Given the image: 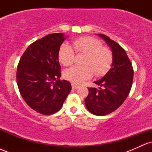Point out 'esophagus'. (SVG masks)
<instances>
[{
	"label": "esophagus",
	"mask_w": 152,
	"mask_h": 152,
	"mask_svg": "<svg viewBox=\"0 0 152 152\" xmlns=\"http://www.w3.org/2000/svg\"><path fill=\"white\" fill-rule=\"evenodd\" d=\"M71 86H72V89H76V88H78V87H79L78 85L74 84V83H72V84H71Z\"/></svg>",
	"instance_id": "1"
}]
</instances>
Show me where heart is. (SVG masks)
<instances>
[{
	"label": "heart",
	"instance_id": "obj_1",
	"mask_svg": "<svg viewBox=\"0 0 152 152\" xmlns=\"http://www.w3.org/2000/svg\"><path fill=\"white\" fill-rule=\"evenodd\" d=\"M74 50L77 53L86 54V57L83 61L84 66H74L64 71V77L73 83H82L91 77L94 72L96 76H104L111 68L112 53L96 38L89 36L77 38L72 41V47L63 43L58 50V60L63 65L69 66L74 63Z\"/></svg>",
	"mask_w": 152,
	"mask_h": 152
}]
</instances>
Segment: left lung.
Returning a JSON list of instances; mask_svg holds the SVG:
<instances>
[{"instance_id": "left-lung-1", "label": "left lung", "mask_w": 152, "mask_h": 152, "mask_svg": "<svg viewBox=\"0 0 152 152\" xmlns=\"http://www.w3.org/2000/svg\"><path fill=\"white\" fill-rule=\"evenodd\" d=\"M112 51L111 68L104 77L94 81L99 88H89L85 99L87 109L96 116H105L117 109L129 94L133 83L132 62L122 47L106 35L99 34Z\"/></svg>"}]
</instances>
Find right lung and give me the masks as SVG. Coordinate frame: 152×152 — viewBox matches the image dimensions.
Wrapping results in <instances>:
<instances>
[{
	"label": "right lung",
	"instance_id": "obj_1",
	"mask_svg": "<svg viewBox=\"0 0 152 152\" xmlns=\"http://www.w3.org/2000/svg\"><path fill=\"white\" fill-rule=\"evenodd\" d=\"M65 39L62 33L46 36L31 43L19 61V91L26 104L41 114L59 111L71 90L70 82L59 79L58 50Z\"/></svg>",
	"mask_w": 152,
	"mask_h": 152
}]
</instances>
